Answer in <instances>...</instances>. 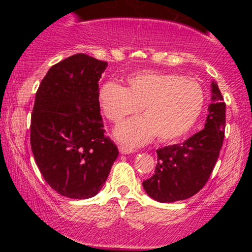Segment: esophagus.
<instances>
[{"label":"esophagus","instance_id":"1","mask_svg":"<svg viewBox=\"0 0 252 252\" xmlns=\"http://www.w3.org/2000/svg\"><path fill=\"white\" fill-rule=\"evenodd\" d=\"M118 149H120L121 154H123V155H128V154H131V153H134V150L132 149L126 148V147H122V146H121Z\"/></svg>","mask_w":252,"mask_h":252}]
</instances>
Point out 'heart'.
<instances>
[{
  "label": "heart",
  "instance_id": "b5f03b06",
  "mask_svg": "<svg viewBox=\"0 0 252 252\" xmlns=\"http://www.w3.org/2000/svg\"><path fill=\"white\" fill-rule=\"evenodd\" d=\"M128 88L106 82L98 90V103L109 121L118 123L143 106L146 116L135 117L115 129V137L128 147L181 137L192 129L204 108L201 86L178 73L146 71L130 76Z\"/></svg>",
  "mask_w": 252,
  "mask_h": 252
}]
</instances>
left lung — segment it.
<instances>
[{"label": "left lung", "mask_w": 252, "mask_h": 252, "mask_svg": "<svg viewBox=\"0 0 252 252\" xmlns=\"http://www.w3.org/2000/svg\"><path fill=\"white\" fill-rule=\"evenodd\" d=\"M211 104L204 129L184 143L156 150L158 164L152 178L142 182L150 198L158 202L185 200L209 180L224 141L225 103L218 84L211 83Z\"/></svg>", "instance_id": "left-lung-1"}]
</instances>
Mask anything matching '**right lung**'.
<instances>
[{"label":"right lung","instance_id":"1","mask_svg":"<svg viewBox=\"0 0 252 252\" xmlns=\"http://www.w3.org/2000/svg\"><path fill=\"white\" fill-rule=\"evenodd\" d=\"M108 67L86 54L66 58L48 70L35 94L31 146L46 182L71 199L102 189L118 149L104 136L98 82Z\"/></svg>","mask_w":252,"mask_h":252}]
</instances>
